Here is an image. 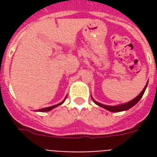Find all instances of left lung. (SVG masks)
<instances>
[{
    "label": "left lung",
    "mask_w": 157,
    "mask_h": 157,
    "mask_svg": "<svg viewBox=\"0 0 157 157\" xmlns=\"http://www.w3.org/2000/svg\"><path fill=\"white\" fill-rule=\"evenodd\" d=\"M147 86V84L145 86V87H144V89L143 90V91H142L141 93L139 94V95L137 96L136 98H134V99H132L131 101H129V102H128V103H123V104L117 105V106H107V105H104V104H102V103H98V102L94 100L93 98H92V100L94 102L95 104L98 105L99 107H103V108H105V109L108 110V111H110V112H122V111H126V110L131 108L132 107H134V105L136 104V103H138L140 99H141V98L143 97V95H144V92H145V90H146Z\"/></svg>",
    "instance_id": "left-lung-1"
}]
</instances>
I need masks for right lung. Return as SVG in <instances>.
<instances>
[{
  "mask_svg": "<svg viewBox=\"0 0 157 157\" xmlns=\"http://www.w3.org/2000/svg\"><path fill=\"white\" fill-rule=\"evenodd\" d=\"M66 98H67V96H66ZM66 98H64V100L66 99ZM64 100H63V101H62V102H61V103H58V104H56V105H54V106H52V107H45V108H42V109H39V110H37V111H38V112H50V110L54 109V107H58V106H59V105H61L62 103H63Z\"/></svg>",
  "mask_w": 157,
  "mask_h": 157,
  "instance_id": "obj_1",
  "label": "right lung"
}]
</instances>
